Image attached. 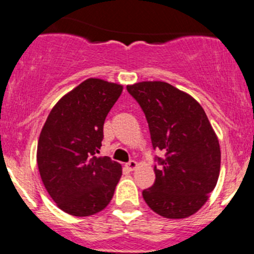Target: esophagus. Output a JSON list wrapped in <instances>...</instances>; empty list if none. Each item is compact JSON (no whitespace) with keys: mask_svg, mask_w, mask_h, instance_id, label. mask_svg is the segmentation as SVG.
Segmentation results:
<instances>
[{"mask_svg":"<svg viewBox=\"0 0 254 254\" xmlns=\"http://www.w3.org/2000/svg\"><path fill=\"white\" fill-rule=\"evenodd\" d=\"M127 170H129V171H134L135 168L137 167V163H136V161H134V160H130L129 162L127 163Z\"/></svg>","mask_w":254,"mask_h":254,"instance_id":"esophagus-1","label":"esophagus"}]
</instances>
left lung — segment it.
Masks as SVG:
<instances>
[{
	"mask_svg": "<svg viewBox=\"0 0 254 254\" xmlns=\"http://www.w3.org/2000/svg\"><path fill=\"white\" fill-rule=\"evenodd\" d=\"M148 124L156 156V181L143 189L148 206L168 219L198 211L214 190L220 173L219 140L200 104L172 84L140 82L127 87Z\"/></svg>",
	"mask_w": 254,
	"mask_h": 254,
	"instance_id": "obj_1",
	"label": "left lung"
}]
</instances>
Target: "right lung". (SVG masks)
Segmentation results:
<instances>
[{
	"mask_svg": "<svg viewBox=\"0 0 254 254\" xmlns=\"http://www.w3.org/2000/svg\"><path fill=\"white\" fill-rule=\"evenodd\" d=\"M123 86L88 78L51 109L38 141L40 177L56 205L73 216H89L109 204L122 166L97 157L107 115Z\"/></svg>",
	"mask_w": 254,
	"mask_h": 254,
	"instance_id": "add662e5",
	"label": "right lung"
}]
</instances>
